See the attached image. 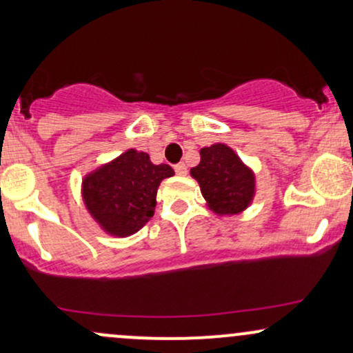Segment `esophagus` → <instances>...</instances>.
Returning <instances> with one entry per match:
<instances>
[{
	"label": "esophagus",
	"mask_w": 353,
	"mask_h": 353,
	"mask_svg": "<svg viewBox=\"0 0 353 353\" xmlns=\"http://www.w3.org/2000/svg\"><path fill=\"white\" fill-rule=\"evenodd\" d=\"M174 171H176L177 176H185V174H188V165L184 163H179L174 165Z\"/></svg>",
	"instance_id": "1"
}]
</instances>
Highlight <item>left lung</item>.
Returning <instances> with one entry per match:
<instances>
[{
    "instance_id": "8db88e82",
    "label": "left lung",
    "mask_w": 353,
    "mask_h": 353,
    "mask_svg": "<svg viewBox=\"0 0 353 353\" xmlns=\"http://www.w3.org/2000/svg\"><path fill=\"white\" fill-rule=\"evenodd\" d=\"M201 163L190 169L199 184L202 197L216 216H239L252 204L255 197V174L232 148L216 143L202 148Z\"/></svg>"
}]
</instances>
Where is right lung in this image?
<instances>
[{"mask_svg": "<svg viewBox=\"0 0 353 353\" xmlns=\"http://www.w3.org/2000/svg\"><path fill=\"white\" fill-rule=\"evenodd\" d=\"M172 176L171 165H156L148 152L128 149L88 172L81 182V196L96 224L108 236L123 239L151 221L157 189Z\"/></svg>", "mask_w": 353, "mask_h": 353, "instance_id": "1", "label": "right lung"}]
</instances>
